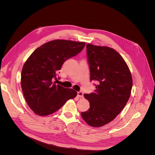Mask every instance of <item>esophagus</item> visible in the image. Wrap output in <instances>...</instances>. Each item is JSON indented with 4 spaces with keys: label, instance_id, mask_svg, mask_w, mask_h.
Returning a JSON list of instances; mask_svg holds the SVG:
<instances>
[{
    "label": "esophagus",
    "instance_id": "obj_1",
    "mask_svg": "<svg viewBox=\"0 0 155 155\" xmlns=\"http://www.w3.org/2000/svg\"><path fill=\"white\" fill-rule=\"evenodd\" d=\"M77 94H78V97H83V92H81V91L78 92Z\"/></svg>",
    "mask_w": 155,
    "mask_h": 155
}]
</instances>
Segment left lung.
Wrapping results in <instances>:
<instances>
[{
	"label": "left lung",
	"mask_w": 155,
	"mask_h": 155,
	"mask_svg": "<svg viewBox=\"0 0 155 155\" xmlns=\"http://www.w3.org/2000/svg\"><path fill=\"white\" fill-rule=\"evenodd\" d=\"M87 55L91 81L97 85L94 92L84 94L90 108L81 115L89 125L99 127L122 110L130 96L133 79L127 64L114 49L88 44Z\"/></svg>",
	"instance_id": "8db88e82"
}]
</instances>
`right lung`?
I'll use <instances>...</instances> for the list:
<instances>
[{"label":"right lung","instance_id":"obj_1","mask_svg":"<svg viewBox=\"0 0 155 155\" xmlns=\"http://www.w3.org/2000/svg\"><path fill=\"white\" fill-rule=\"evenodd\" d=\"M85 46L84 42L51 41L37 48L27 59L21 72V87L28 105L35 114H52L76 96V91L57 85L54 80H57L63 63Z\"/></svg>","mask_w":155,"mask_h":155}]
</instances>
